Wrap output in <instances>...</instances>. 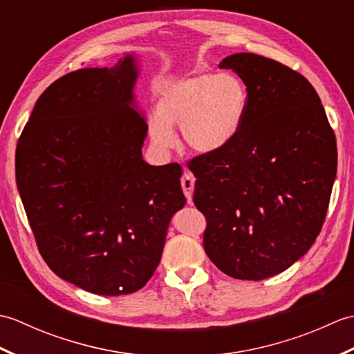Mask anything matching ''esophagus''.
Listing matches in <instances>:
<instances>
[{"instance_id": "esophagus-1", "label": "esophagus", "mask_w": 354, "mask_h": 354, "mask_svg": "<svg viewBox=\"0 0 354 354\" xmlns=\"http://www.w3.org/2000/svg\"><path fill=\"white\" fill-rule=\"evenodd\" d=\"M181 185H183L187 202L192 204V196H193V189H194V176L190 171H184V175L181 178Z\"/></svg>"}]
</instances>
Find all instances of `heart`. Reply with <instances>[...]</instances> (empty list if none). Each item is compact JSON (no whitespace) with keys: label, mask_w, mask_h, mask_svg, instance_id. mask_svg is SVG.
<instances>
[{"label":"heart","mask_w":354,"mask_h":354,"mask_svg":"<svg viewBox=\"0 0 354 354\" xmlns=\"http://www.w3.org/2000/svg\"><path fill=\"white\" fill-rule=\"evenodd\" d=\"M248 91L232 74L202 73L156 86V112L149 133L161 150L175 147L171 124H179L184 145L194 152L221 150L236 138L243 124Z\"/></svg>","instance_id":"1"}]
</instances>
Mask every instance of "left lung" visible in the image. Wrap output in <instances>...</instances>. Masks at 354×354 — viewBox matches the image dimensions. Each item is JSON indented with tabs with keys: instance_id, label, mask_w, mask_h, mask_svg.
I'll use <instances>...</instances> for the list:
<instances>
[{
	"instance_id": "obj_1",
	"label": "left lung",
	"mask_w": 354,
	"mask_h": 354,
	"mask_svg": "<svg viewBox=\"0 0 354 354\" xmlns=\"http://www.w3.org/2000/svg\"><path fill=\"white\" fill-rule=\"evenodd\" d=\"M221 68L243 80L248 108L236 138L187 161L205 216L204 250L223 274L265 280L310 250L326 221L337 150L319 97L303 74L252 53Z\"/></svg>"
}]
</instances>
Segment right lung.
<instances>
[{
    "label": "right lung",
    "mask_w": 354,
    "mask_h": 354,
    "mask_svg": "<svg viewBox=\"0 0 354 354\" xmlns=\"http://www.w3.org/2000/svg\"><path fill=\"white\" fill-rule=\"evenodd\" d=\"M132 56L57 79L22 129L15 171L37 250L64 280L97 295L140 290L185 204L178 162L149 165L147 123L129 106Z\"/></svg>",
    "instance_id": "right-lung-1"
}]
</instances>
